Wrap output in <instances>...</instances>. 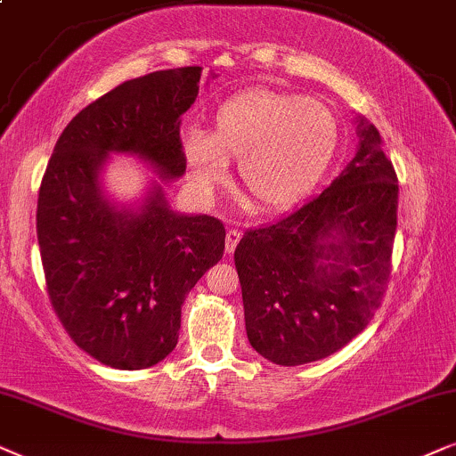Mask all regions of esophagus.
<instances>
[{
	"mask_svg": "<svg viewBox=\"0 0 456 456\" xmlns=\"http://www.w3.org/2000/svg\"><path fill=\"white\" fill-rule=\"evenodd\" d=\"M240 238H241V233L238 232V229H229L227 235H224V250H227V254H232L235 250Z\"/></svg>",
	"mask_w": 456,
	"mask_h": 456,
	"instance_id": "34e87169",
	"label": "esophagus"
}]
</instances>
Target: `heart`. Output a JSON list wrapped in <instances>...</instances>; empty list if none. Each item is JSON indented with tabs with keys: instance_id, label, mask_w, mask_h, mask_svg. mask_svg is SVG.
<instances>
[{
	"instance_id": "b5f03b06",
	"label": "heart",
	"mask_w": 456,
	"mask_h": 456,
	"mask_svg": "<svg viewBox=\"0 0 456 456\" xmlns=\"http://www.w3.org/2000/svg\"><path fill=\"white\" fill-rule=\"evenodd\" d=\"M339 125L314 97L248 89L224 100L210 133L183 139L190 179L208 198L238 158V177L258 210H279L313 190L338 148Z\"/></svg>"
}]
</instances>
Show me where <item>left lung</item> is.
<instances>
[{"mask_svg":"<svg viewBox=\"0 0 456 456\" xmlns=\"http://www.w3.org/2000/svg\"><path fill=\"white\" fill-rule=\"evenodd\" d=\"M356 154L331 185L235 248L246 333L281 367L313 362L365 330L384 298L398 183L381 135L356 117Z\"/></svg>","mask_w":456,"mask_h":456,"instance_id":"8db88e82","label":"left lung"}]
</instances>
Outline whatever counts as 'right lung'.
I'll return each mask as SVG.
<instances>
[{
    "label": "right lung",
    "instance_id": "right-lung-1",
    "mask_svg": "<svg viewBox=\"0 0 456 456\" xmlns=\"http://www.w3.org/2000/svg\"><path fill=\"white\" fill-rule=\"evenodd\" d=\"M200 77V66L156 70L108 91L66 125L41 181L37 240L52 306L78 348L108 367L167 359L187 291L223 258V223L173 210L162 187L185 173L179 117ZM118 153L157 175L131 203L103 181Z\"/></svg>",
    "mask_w": 456,
    "mask_h": 456
}]
</instances>
